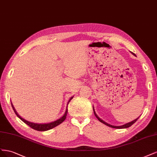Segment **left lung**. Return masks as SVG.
I'll use <instances>...</instances> for the list:
<instances>
[{
  "label": "left lung",
  "instance_id": "1",
  "mask_svg": "<svg viewBox=\"0 0 157 157\" xmlns=\"http://www.w3.org/2000/svg\"><path fill=\"white\" fill-rule=\"evenodd\" d=\"M131 53H132L134 55H135V56H136V55H135L134 53H132V52H131ZM93 111H94V115L96 116V117H97V118L98 119V120L99 121H100L101 123H104V124H105V125H107V126H109V127L114 128H128V127H130V126H132L134 123H136V121H137V120L138 119V118L140 117H138L137 119H136L135 120H134V121H131V122L128 123H126V124H123V125H122V126H113V125H111V124H108V123H107L104 122V121L103 120H102L101 119H100V117H99L97 115V113H95V111H94V108H93Z\"/></svg>",
  "mask_w": 157,
  "mask_h": 157
}]
</instances>
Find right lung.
I'll return each instance as SVG.
<instances>
[{
    "label": "right lung",
    "instance_id": "add662e5",
    "mask_svg": "<svg viewBox=\"0 0 157 157\" xmlns=\"http://www.w3.org/2000/svg\"><path fill=\"white\" fill-rule=\"evenodd\" d=\"M72 98H73V97L70 98L69 101L68 102V104H69L70 101L71 100ZM11 104H12V108H13V111H14L15 113H16V115L17 116V117H18L20 119H21L22 121H23V122H24L25 124H27V125H29V126H30V127L33 128V129H34V130H38V131H46V130H50V129H52V128L55 127V126H57V125H59V124H61V123L63 122V121L65 120L66 117H67V113H68V104H67V109H66L65 113L64 114V115L62 117H60V119H57V121H53V122L49 123H47V124H38V123H31V122H30V121H27V120H25V119H23V118L21 117V116H19V115H18V113H17L16 109H15L13 104H12V103H11Z\"/></svg>",
    "mask_w": 157,
    "mask_h": 157
}]
</instances>
